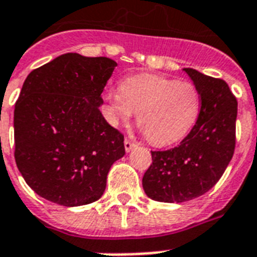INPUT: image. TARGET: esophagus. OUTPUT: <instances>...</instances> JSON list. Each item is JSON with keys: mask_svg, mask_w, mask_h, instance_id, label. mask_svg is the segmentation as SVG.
<instances>
[{"mask_svg": "<svg viewBox=\"0 0 257 257\" xmlns=\"http://www.w3.org/2000/svg\"><path fill=\"white\" fill-rule=\"evenodd\" d=\"M124 147H125V151H126V152H131V151L133 149V147H135V143H133L132 140H129V139H125Z\"/></svg>", "mask_w": 257, "mask_h": 257, "instance_id": "34e87169", "label": "esophagus"}]
</instances>
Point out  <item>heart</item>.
Segmentation results:
<instances>
[{
  "instance_id": "1",
  "label": "heart",
  "mask_w": 257,
  "mask_h": 257,
  "mask_svg": "<svg viewBox=\"0 0 257 257\" xmlns=\"http://www.w3.org/2000/svg\"><path fill=\"white\" fill-rule=\"evenodd\" d=\"M106 117L112 125L137 122L149 143L167 147L179 143L195 128L201 112V96L191 81L157 74H136L122 80L120 89L104 93Z\"/></svg>"
}]
</instances>
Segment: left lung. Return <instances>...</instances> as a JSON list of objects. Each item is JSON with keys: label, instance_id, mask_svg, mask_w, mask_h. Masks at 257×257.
Instances as JSON below:
<instances>
[{"label": "left lung", "instance_id": "left-lung-1", "mask_svg": "<svg viewBox=\"0 0 257 257\" xmlns=\"http://www.w3.org/2000/svg\"><path fill=\"white\" fill-rule=\"evenodd\" d=\"M201 96L195 128L180 145L151 151L152 164L143 177L148 197L161 203H184L207 193L223 176L236 144L237 100L228 84L185 68Z\"/></svg>", "mask_w": 257, "mask_h": 257}]
</instances>
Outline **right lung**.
Instances as JSON below:
<instances>
[{
    "label": "right lung",
    "mask_w": 257,
    "mask_h": 257,
    "mask_svg": "<svg viewBox=\"0 0 257 257\" xmlns=\"http://www.w3.org/2000/svg\"><path fill=\"white\" fill-rule=\"evenodd\" d=\"M117 62L66 53L32 70L14 108V159L37 195L64 207L96 201L125 155L124 135L100 112Z\"/></svg>",
    "instance_id": "1"
}]
</instances>
